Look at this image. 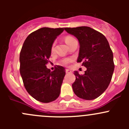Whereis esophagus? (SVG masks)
Segmentation results:
<instances>
[{"label": "esophagus", "mask_w": 129, "mask_h": 129, "mask_svg": "<svg viewBox=\"0 0 129 129\" xmlns=\"http://www.w3.org/2000/svg\"><path fill=\"white\" fill-rule=\"evenodd\" d=\"M66 73H71V72H72V71H71L70 69H66Z\"/></svg>", "instance_id": "obj_1"}]
</instances>
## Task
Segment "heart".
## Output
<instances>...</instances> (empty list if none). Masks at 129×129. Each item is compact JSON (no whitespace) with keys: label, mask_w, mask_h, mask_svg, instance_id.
Listing matches in <instances>:
<instances>
[{"label":"heart","mask_w":129,"mask_h":129,"mask_svg":"<svg viewBox=\"0 0 129 129\" xmlns=\"http://www.w3.org/2000/svg\"><path fill=\"white\" fill-rule=\"evenodd\" d=\"M64 40H65V42H66V44H67L68 45H69L70 44H71L74 40H75V39L74 38V37H72V36H67L65 37ZM54 46H55V43H54V44H52V50H54ZM70 61H71V59L66 58V59L63 60V61H62V63H63V64H67V63H68Z\"/></svg>","instance_id":"b5f03b06"}]
</instances>
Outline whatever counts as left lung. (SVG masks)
Here are the masks:
<instances>
[{"mask_svg":"<svg viewBox=\"0 0 129 129\" xmlns=\"http://www.w3.org/2000/svg\"><path fill=\"white\" fill-rule=\"evenodd\" d=\"M64 30L79 40L77 62H82L87 68L83 75L74 72L76 79L72 84L74 92L82 99H95L107 89L114 71L113 53L109 42L102 34L89 27Z\"/></svg>","mask_w":129,"mask_h":129,"instance_id":"8db88e82","label":"left lung"}]
</instances>
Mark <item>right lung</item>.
I'll return each mask as SVG.
<instances>
[{"label":"right lung","mask_w":129,"mask_h":129,"mask_svg":"<svg viewBox=\"0 0 129 129\" xmlns=\"http://www.w3.org/2000/svg\"><path fill=\"white\" fill-rule=\"evenodd\" d=\"M63 28L43 27L28 36L20 53V73L26 90L43 103L56 100L66 75L64 67L57 66L54 71L46 67L54 40Z\"/></svg>","instance_id":"1"}]
</instances>
